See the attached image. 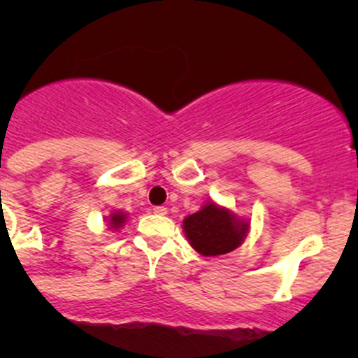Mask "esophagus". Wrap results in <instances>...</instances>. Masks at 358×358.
I'll return each mask as SVG.
<instances>
[{"label":"esophagus","instance_id":"obj_1","mask_svg":"<svg viewBox=\"0 0 358 358\" xmlns=\"http://www.w3.org/2000/svg\"><path fill=\"white\" fill-rule=\"evenodd\" d=\"M152 211L156 213V215H166V213H168V208H164V206H156Z\"/></svg>","mask_w":358,"mask_h":358}]
</instances>
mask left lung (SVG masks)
<instances>
[{
  "instance_id": "8db88e82",
  "label": "left lung",
  "mask_w": 358,
  "mask_h": 358,
  "mask_svg": "<svg viewBox=\"0 0 358 358\" xmlns=\"http://www.w3.org/2000/svg\"><path fill=\"white\" fill-rule=\"evenodd\" d=\"M183 230L190 246L197 252L202 256H218L243 244L249 223L211 201L202 206L201 211L183 220Z\"/></svg>"
}]
</instances>
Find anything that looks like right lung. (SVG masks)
<instances>
[{"mask_svg":"<svg viewBox=\"0 0 358 358\" xmlns=\"http://www.w3.org/2000/svg\"><path fill=\"white\" fill-rule=\"evenodd\" d=\"M124 222H126V215H124V213H121V211L112 213L110 218H109L110 229H119V227H122V223H124Z\"/></svg>","mask_w":358,"mask_h":358,"instance_id":"1","label":"right lung"}]
</instances>
